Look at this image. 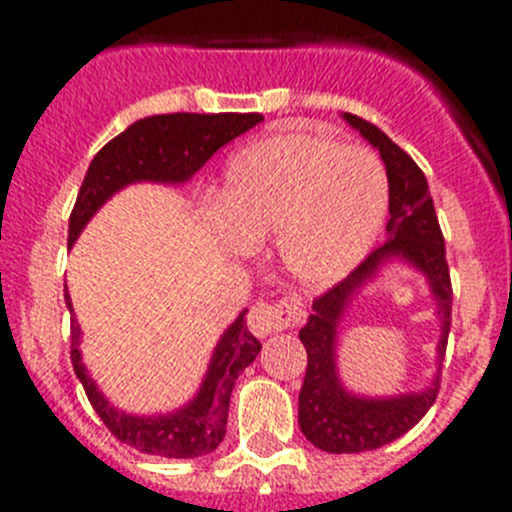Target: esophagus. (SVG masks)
Returning <instances> with one entry per match:
<instances>
[{
  "label": "esophagus",
  "instance_id": "34e87169",
  "mask_svg": "<svg viewBox=\"0 0 512 512\" xmlns=\"http://www.w3.org/2000/svg\"><path fill=\"white\" fill-rule=\"evenodd\" d=\"M302 318V310L297 302L282 300V302H256L248 312V328L253 336H271L277 330L292 328L297 320Z\"/></svg>",
  "mask_w": 512,
  "mask_h": 512
}]
</instances>
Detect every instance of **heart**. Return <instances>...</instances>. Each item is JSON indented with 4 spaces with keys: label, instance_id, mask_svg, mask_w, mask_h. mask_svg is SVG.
<instances>
[{
    "label": "heart",
    "instance_id": "obj_1",
    "mask_svg": "<svg viewBox=\"0 0 512 512\" xmlns=\"http://www.w3.org/2000/svg\"><path fill=\"white\" fill-rule=\"evenodd\" d=\"M387 200L372 153L323 133H274L230 158L217 228L233 251L277 235L279 261L297 282L330 287L374 248Z\"/></svg>",
    "mask_w": 512,
    "mask_h": 512
}]
</instances>
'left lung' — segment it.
<instances>
[{"mask_svg": "<svg viewBox=\"0 0 512 512\" xmlns=\"http://www.w3.org/2000/svg\"><path fill=\"white\" fill-rule=\"evenodd\" d=\"M343 120L359 130L379 151L390 182V223L387 241L374 248L343 282L312 300V315L300 330L307 351V372L300 390V431L307 441L328 454H359L374 451L384 443L408 433L423 418L438 395L441 361L451 330V277L446 264V246L433 210L425 174L413 158L392 143L377 125L343 112ZM400 258L420 270L437 297L442 318L439 339V372L420 393L397 398H359L340 384L335 364L337 323L347 302L364 283L376 276L382 265Z\"/></svg>", "mask_w": 512, "mask_h": 512, "instance_id": "1", "label": "left lung"}]
</instances>
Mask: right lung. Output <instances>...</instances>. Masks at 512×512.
I'll return each mask as SVG.
<instances>
[{
  "mask_svg": "<svg viewBox=\"0 0 512 512\" xmlns=\"http://www.w3.org/2000/svg\"><path fill=\"white\" fill-rule=\"evenodd\" d=\"M264 115H197V112H174V115H151L133 122L112 138L89 164L81 182L79 197L69 217V246L79 238L84 225L94 212L110 200L112 194L135 182L184 184L220 151L225 143L259 125ZM66 307L71 310V297L66 289ZM246 310L230 323L215 351L200 384V392L169 415H128L110 405V400L97 390L87 366L81 364L79 338L81 328L71 323V364L81 387L92 402L94 413L110 428L117 441L128 443L143 454L166 456V459H194L210 454L225 438L228 425L230 392L238 374L251 364L261 351V343L253 338L243 320Z\"/></svg>",
  "mask_w": 512,
  "mask_h": 512,
  "instance_id": "1",
  "label": "right lung"
}]
</instances>
